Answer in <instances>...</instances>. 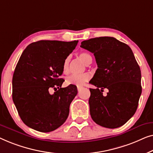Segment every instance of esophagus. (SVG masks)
Here are the masks:
<instances>
[{
	"label": "esophagus",
	"mask_w": 153,
	"mask_h": 153,
	"mask_svg": "<svg viewBox=\"0 0 153 153\" xmlns=\"http://www.w3.org/2000/svg\"><path fill=\"white\" fill-rule=\"evenodd\" d=\"M82 87H77V91H79V90H80L81 89H82Z\"/></svg>",
	"instance_id": "34e87169"
}]
</instances>
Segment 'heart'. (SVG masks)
Returning <instances> with one entry per match:
<instances>
[{"label": "heart", "instance_id": "1", "mask_svg": "<svg viewBox=\"0 0 153 153\" xmlns=\"http://www.w3.org/2000/svg\"><path fill=\"white\" fill-rule=\"evenodd\" d=\"M79 57L82 61L85 64H87L89 62L92 61V58L88 53H80L79 54ZM69 62L70 57H68L64 60L63 64V71L64 73H67L69 71ZM90 78V76L87 74H81V75H71L66 77V83L68 85H76L77 87H81L87 82Z\"/></svg>", "mask_w": 153, "mask_h": 153}]
</instances>
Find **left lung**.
Masks as SVG:
<instances>
[{"instance_id": "8db88e82", "label": "left lung", "mask_w": 153, "mask_h": 153, "mask_svg": "<svg viewBox=\"0 0 153 153\" xmlns=\"http://www.w3.org/2000/svg\"><path fill=\"white\" fill-rule=\"evenodd\" d=\"M80 47L94 53L98 65L89 82L96 87L89 89L91 119L105 128H119L136 112L141 94V70L132 49L111 36L83 41Z\"/></svg>"}]
</instances>
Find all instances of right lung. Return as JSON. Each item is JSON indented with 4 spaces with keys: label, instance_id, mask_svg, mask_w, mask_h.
<instances>
[{
    "label": "right lung",
    "instance_id": "right-lung-1",
    "mask_svg": "<svg viewBox=\"0 0 153 153\" xmlns=\"http://www.w3.org/2000/svg\"><path fill=\"white\" fill-rule=\"evenodd\" d=\"M78 41L41 40L21 54L12 77V99L23 122L36 131L49 132L67 119L76 85L62 88L64 60ZM59 89L51 94V88Z\"/></svg>",
    "mask_w": 153,
    "mask_h": 153
}]
</instances>
